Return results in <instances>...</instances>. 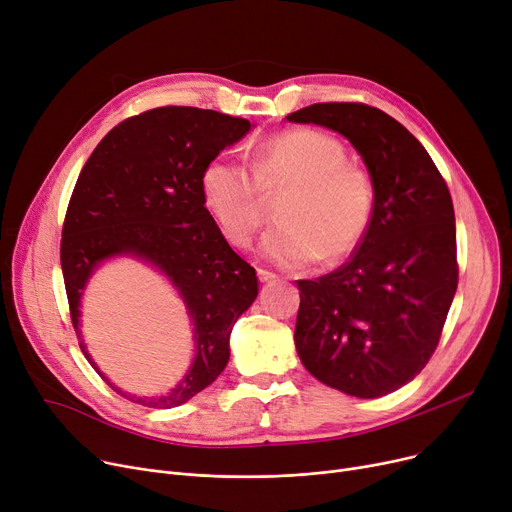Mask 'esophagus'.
Listing matches in <instances>:
<instances>
[{"label": "esophagus", "mask_w": 512, "mask_h": 512, "mask_svg": "<svg viewBox=\"0 0 512 512\" xmlns=\"http://www.w3.org/2000/svg\"><path fill=\"white\" fill-rule=\"evenodd\" d=\"M257 276H259V280H261L263 284H270V282H276V280H278V276H276L274 272H267V270H257Z\"/></svg>", "instance_id": "1"}]
</instances>
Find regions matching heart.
I'll return each mask as SVG.
<instances>
[{
  "label": "heart",
  "mask_w": 512,
  "mask_h": 512,
  "mask_svg": "<svg viewBox=\"0 0 512 512\" xmlns=\"http://www.w3.org/2000/svg\"><path fill=\"white\" fill-rule=\"evenodd\" d=\"M286 188L280 224L261 238V255L284 267L324 257H351L365 240L375 209L369 174L346 161L344 145L315 128H292L265 139L253 166L236 153L215 155L203 170L205 207L236 247H247L261 220L265 193Z\"/></svg>",
  "instance_id": "1"
}]
</instances>
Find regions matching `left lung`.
Returning <instances> with one entry per match:
<instances>
[{
  "label": "left lung",
  "mask_w": 512,
  "mask_h": 512,
  "mask_svg": "<svg viewBox=\"0 0 512 512\" xmlns=\"http://www.w3.org/2000/svg\"><path fill=\"white\" fill-rule=\"evenodd\" d=\"M286 120L340 132L375 188L371 228L351 261L297 280V353L330 388L390 394L432 359L459 284L448 186L425 147L378 107L313 103Z\"/></svg>",
  "instance_id": "obj_1"
}]
</instances>
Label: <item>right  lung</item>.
I'll list each match as a JSON object with an SVG mask.
<instances>
[{
  "instance_id": "add662e5",
  "label": "right lung",
  "mask_w": 512,
  "mask_h": 512,
  "mask_svg": "<svg viewBox=\"0 0 512 512\" xmlns=\"http://www.w3.org/2000/svg\"><path fill=\"white\" fill-rule=\"evenodd\" d=\"M251 130L245 118L199 107H155L105 134L80 170L62 228L60 261L70 317L80 338V297L97 267L137 257L178 290L195 332V359L166 396H130L97 369L105 384L151 409H172L205 390L230 359V332L257 299L253 267L238 257L201 195L209 161Z\"/></svg>"
}]
</instances>
